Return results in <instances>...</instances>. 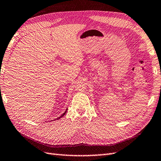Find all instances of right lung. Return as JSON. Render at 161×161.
Instances as JSON below:
<instances>
[{
  "label": "right lung",
  "mask_w": 161,
  "mask_h": 161,
  "mask_svg": "<svg viewBox=\"0 0 161 161\" xmlns=\"http://www.w3.org/2000/svg\"><path fill=\"white\" fill-rule=\"evenodd\" d=\"M67 113V110H66V111H65V113H64L63 114H62V115L61 116H60V117H58L57 119H60V118H61V117H63L64 115H65V113Z\"/></svg>",
  "instance_id": "obj_1"
}]
</instances>
